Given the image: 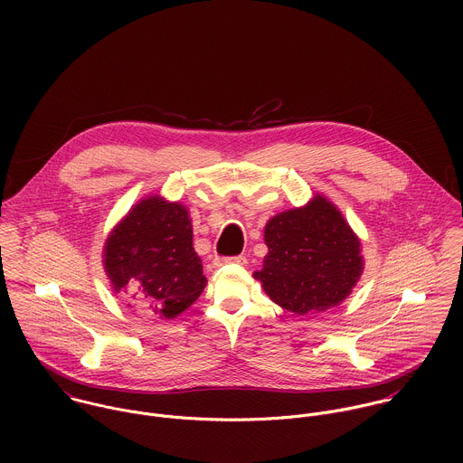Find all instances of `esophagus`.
<instances>
[{
    "label": "esophagus",
    "instance_id": "esophagus-1",
    "mask_svg": "<svg viewBox=\"0 0 463 463\" xmlns=\"http://www.w3.org/2000/svg\"><path fill=\"white\" fill-rule=\"evenodd\" d=\"M229 263H236V266H245V263H247V258H245V256H234V258H214V261H213V268H214V269H222V268L229 266Z\"/></svg>",
    "mask_w": 463,
    "mask_h": 463
}]
</instances>
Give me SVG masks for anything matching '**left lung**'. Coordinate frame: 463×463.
I'll return each instance as SVG.
<instances>
[{"mask_svg": "<svg viewBox=\"0 0 463 463\" xmlns=\"http://www.w3.org/2000/svg\"><path fill=\"white\" fill-rule=\"evenodd\" d=\"M263 240L269 250L252 277L275 304L295 315L339 306L364 269L359 236L322 194L273 216Z\"/></svg>", "mask_w": 463, "mask_h": 463, "instance_id": "8db88e82", "label": "left lung"}]
</instances>
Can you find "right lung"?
Wrapping results in <instances>:
<instances>
[{
    "label": "right lung",
    "mask_w": 463,
    "mask_h": 463,
    "mask_svg": "<svg viewBox=\"0 0 463 463\" xmlns=\"http://www.w3.org/2000/svg\"><path fill=\"white\" fill-rule=\"evenodd\" d=\"M192 236L184 205L159 194L143 197L104 241L102 263L111 291H131L136 306L163 320L179 317L207 286Z\"/></svg>",
    "instance_id": "add662e5"
}]
</instances>
